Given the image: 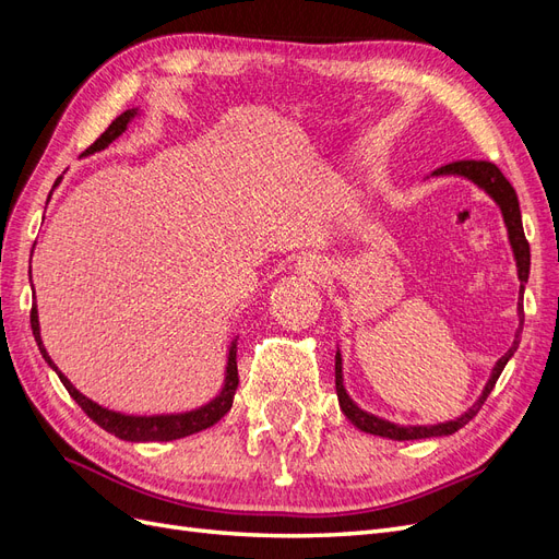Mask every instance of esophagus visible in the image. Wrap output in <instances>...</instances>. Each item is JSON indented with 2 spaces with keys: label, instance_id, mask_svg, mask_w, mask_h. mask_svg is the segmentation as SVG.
Masks as SVG:
<instances>
[{
  "label": "esophagus",
  "instance_id": "1",
  "mask_svg": "<svg viewBox=\"0 0 559 559\" xmlns=\"http://www.w3.org/2000/svg\"><path fill=\"white\" fill-rule=\"evenodd\" d=\"M298 270H300V275H306V277H310V280H321L324 275H329L326 263L319 261V259H306V261H300V263H298Z\"/></svg>",
  "mask_w": 559,
  "mask_h": 559
}]
</instances>
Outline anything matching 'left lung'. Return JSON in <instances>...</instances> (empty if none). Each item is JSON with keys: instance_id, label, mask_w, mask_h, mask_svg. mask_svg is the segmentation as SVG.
Masks as SVG:
<instances>
[{"instance_id": "obj_1", "label": "left lung", "mask_w": 559, "mask_h": 559, "mask_svg": "<svg viewBox=\"0 0 559 559\" xmlns=\"http://www.w3.org/2000/svg\"><path fill=\"white\" fill-rule=\"evenodd\" d=\"M431 177H464L468 181H473L483 189L489 198H492L503 216V224L506 230H509V242L513 249V259L518 265V280L522 284L520 296H518V317H520V329L515 331L513 337V345L509 347V352L503 354V357L495 364L492 368V376H489L483 394L478 396V401L471 405V408L460 415L456 419H448L441 421V425H421V427H403V425H394V421L382 419L373 413H366L361 411L357 403H354L347 394L345 382H343V357H341V349L335 352V392H337V403H341V411L345 413V417L352 421L354 427L366 431V433H373V436H382V438H392V441H417V438H433V436H450L454 431H460L464 425L476 417V413L483 408L485 399L492 392L501 370L509 364V359L515 354L518 345H520V333H522V324H524V310H522V296H524V282L530 280V242L524 238V230H522V216H520V202H518V193L511 186V181L501 175L499 167L495 163H487V160H456L450 165L438 167V170L431 173Z\"/></svg>"}]
</instances>
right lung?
Instances as JSON below:
<instances>
[{
    "label": "right lung",
    "mask_w": 559,
    "mask_h": 559,
    "mask_svg": "<svg viewBox=\"0 0 559 559\" xmlns=\"http://www.w3.org/2000/svg\"><path fill=\"white\" fill-rule=\"evenodd\" d=\"M138 114H140V109H128V111L118 116L116 121H111V126L103 134H99L95 144H91L86 148V156L97 154V151H105L114 140L121 138V134L128 130L132 118ZM60 181H62V177H58L56 186ZM56 186H53V189H56ZM32 251H35V247H32ZM29 324H32V333H35V341L39 345L44 361L56 370L67 392H70V396L81 405V411L86 413L97 427H103L105 431L114 433L116 438H121V441H130V443L177 441V438H186L191 433L205 431V429L214 427L216 421L230 411L233 399H235V389H238V384H240V378H238V337H233V343L228 347V361H226L222 392H218L212 401H207L205 405H200V408L186 411V413H163V415H126V413H118V411H109V408H105V405H99V403L91 401L88 396H83L79 389L62 376V370L53 364V359L48 357V352L41 343L37 302L32 306Z\"/></svg>",
    "instance_id": "add662e5"
}]
</instances>
